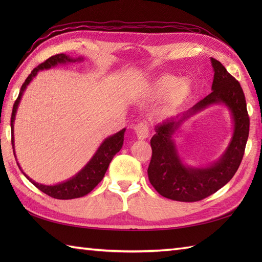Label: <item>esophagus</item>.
Segmentation results:
<instances>
[{
	"label": "esophagus",
	"mask_w": 262,
	"mask_h": 262,
	"mask_svg": "<svg viewBox=\"0 0 262 262\" xmlns=\"http://www.w3.org/2000/svg\"><path fill=\"white\" fill-rule=\"evenodd\" d=\"M135 134L137 135L138 140H146V138L149 136V130H148V126L145 122H140L134 127Z\"/></svg>",
	"instance_id": "obj_1"
}]
</instances>
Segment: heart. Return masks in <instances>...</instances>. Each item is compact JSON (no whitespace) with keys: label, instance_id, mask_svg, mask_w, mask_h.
<instances>
[{"label":"heart","instance_id":"1","mask_svg":"<svg viewBox=\"0 0 262 262\" xmlns=\"http://www.w3.org/2000/svg\"><path fill=\"white\" fill-rule=\"evenodd\" d=\"M192 93L191 81L179 80L174 75L166 74L155 80L144 92V96L148 99H161L166 96V105L171 109H177L185 104Z\"/></svg>","mask_w":262,"mask_h":262}]
</instances>
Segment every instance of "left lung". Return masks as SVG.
<instances>
[{
    "label": "left lung",
    "mask_w": 262,
    "mask_h": 262,
    "mask_svg": "<svg viewBox=\"0 0 262 262\" xmlns=\"http://www.w3.org/2000/svg\"><path fill=\"white\" fill-rule=\"evenodd\" d=\"M214 70L211 91L186 113L155 126L151 140L152 159L147 174L151 185L161 196L177 202H198L225 186L235 174L246 149L250 119L242 88L221 62L210 58ZM213 104H224L233 119V135L221 158L207 167L183 165L177 153L174 136L191 115Z\"/></svg>",
    "instance_id": "1"
}]
</instances>
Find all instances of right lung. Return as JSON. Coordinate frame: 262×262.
Wrapping results in <instances>:
<instances>
[{
    "label": "right lung",
    "instance_id": "1",
    "mask_svg": "<svg viewBox=\"0 0 262 262\" xmlns=\"http://www.w3.org/2000/svg\"><path fill=\"white\" fill-rule=\"evenodd\" d=\"M83 60V57L79 58H73L69 56L66 54H57L55 56L49 57L45 62L38 65L36 69L31 71L29 76L27 77L24 84H22L19 96L16 98L15 102L13 104L12 109V115H11V135H12V146H13V152H14V120H15V114L16 110H18L19 103L21 101L22 94H24L27 86L29 85V83L32 81L33 77L37 75L39 71L42 70H49L54 68V66H57L58 64H66V63H75V62H81ZM124 129L119 130L116 134L111 135L105 138V140L101 143V145L99 146L97 152L94 153L91 160L84 165L81 171L77 172L75 176L70 178L69 180L56 183V185H41V183H38L33 181L31 178L28 177L24 171H22L21 166L18 163L19 169L22 171V173L29 180L33 186L37 187L39 190L45 192L48 196L56 199H74V198H80L85 196L89 192H91L98 183L103 179L105 171H107L108 166L111 162V160L115 157V155L120 151L122 147V144H124V135H125ZM15 154V153H14ZM15 157V155H14ZM16 159V157H15Z\"/></svg>",
    "mask_w": 262,
    "mask_h": 262
}]
</instances>
